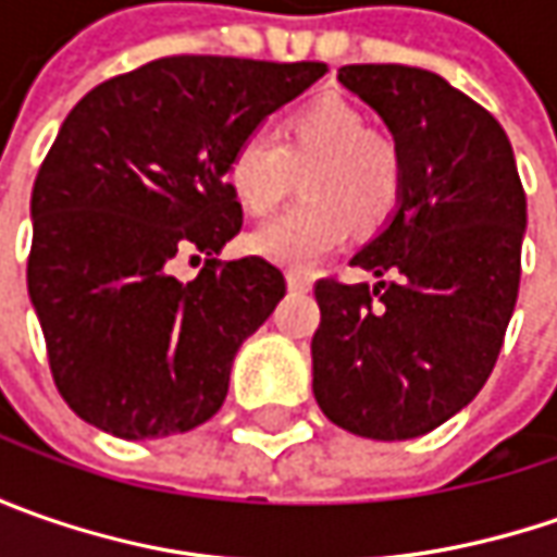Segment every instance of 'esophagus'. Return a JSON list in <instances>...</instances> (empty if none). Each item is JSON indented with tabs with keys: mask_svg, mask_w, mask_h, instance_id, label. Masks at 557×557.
I'll use <instances>...</instances> for the list:
<instances>
[{
	"mask_svg": "<svg viewBox=\"0 0 557 557\" xmlns=\"http://www.w3.org/2000/svg\"><path fill=\"white\" fill-rule=\"evenodd\" d=\"M288 290L290 294H307L310 290V278L300 272H288Z\"/></svg>",
	"mask_w": 557,
	"mask_h": 557,
	"instance_id": "1",
	"label": "esophagus"
}]
</instances>
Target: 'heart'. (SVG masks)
Returning <instances> with one entry per match:
<instances>
[{"label": "heart", "mask_w": 557, "mask_h": 557, "mask_svg": "<svg viewBox=\"0 0 557 557\" xmlns=\"http://www.w3.org/2000/svg\"><path fill=\"white\" fill-rule=\"evenodd\" d=\"M300 176L304 201L263 223L247 245L269 263L310 272L356 232H374L403 198V154L344 98H319L278 126V141L250 133L232 148L225 180L250 216H267Z\"/></svg>", "instance_id": "obj_1"}]
</instances>
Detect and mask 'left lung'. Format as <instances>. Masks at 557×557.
Returning a JSON list of instances; mask_svg holds the SVG:
<instances>
[{"mask_svg":"<svg viewBox=\"0 0 557 557\" xmlns=\"http://www.w3.org/2000/svg\"><path fill=\"white\" fill-rule=\"evenodd\" d=\"M337 79L387 123L403 198L354 257L374 288L315 282L312 394L350 434L412 440L461 412L499 359L521 285L524 185L503 126L443 76L347 64Z\"/></svg>","mask_w":557,"mask_h":557,"instance_id":"8db88e82","label":"left lung"}]
</instances>
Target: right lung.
<instances>
[{
    "instance_id": "1",
    "label": "right lung",
    "mask_w": 557,
    "mask_h": 557,
    "mask_svg": "<svg viewBox=\"0 0 557 557\" xmlns=\"http://www.w3.org/2000/svg\"><path fill=\"white\" fill-rule=\"evenodd\" d=\"M319 61L173 54L104 79L58 129L30 198L27 290L54 387L120 440L185 434L228 394L238 347L285 297L242 232L232 148L310 89ZM183 256L205 269L180 283Z\"/></svg>"
}]
</instances>
